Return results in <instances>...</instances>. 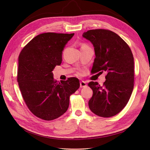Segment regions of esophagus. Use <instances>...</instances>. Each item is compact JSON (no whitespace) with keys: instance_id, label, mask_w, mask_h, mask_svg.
Returning a JSON list of instances; mask_svg holds the SVG:
<instances>
[{"instance_id":"esophagus-1","label":"esophagus","mask_w":150,"mask_h":150,"mask_svg":"<svg viewBox=\"0 0 150 150\" xmlns=\"http://www.w3.org/2000/svg\"><path fill=\"white\" fill-rule=\"evenodd\" d=\"M86 86H87V84L86 83V82H84V81H81L80 82V87L81 88H85V87H86Z\"/></svg>"}]
</instances>
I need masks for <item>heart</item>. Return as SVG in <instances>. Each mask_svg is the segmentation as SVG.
Masks as SVG:
<instances>
[{
    "mask_svg": "<svg viewBox=\"0 0 150 150\" xmlns=\"http://www.w3.org/2000/svg\"><path fill=\"white\" fill-rule=\"evenodd\" d=\"M85 46V44H83V45H82V46ZM78 74H81V72H78Z\"/></svg>",
    "mask_w": 150,
    "mask_h": 150,
    "instance_id": "b5f03b06",
    "label": "heart"
}]
</instances>
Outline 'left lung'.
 Masks as SVG:
<instances>
[{
  "label": "left lung",
  "instance_id": "1",
  "mask_svg": "<svg viewBox=\"0 0 150 150\" xmlns=\"http://www.w3.org/2000/svg\"><path fill=\"white\" fill-rule=\"evenodd\" d=\"M94 47L91 74L106 72L101 86L91 81L93 96L88 102L95 115L104 117L114 116L128 103L134 87V58L127 43L114 32L108 29L88 30L83 35Z\"/></svg>",
  "mask_w": 150,
  "mask_h": 150
}]
</instances>
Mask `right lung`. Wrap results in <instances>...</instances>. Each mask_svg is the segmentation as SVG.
Here are the masks:
<instances>
[{
  "mask_svg": "<svg viewBox=\"0 0 150 150\" xmlns=\"http://www.w3.org/2000/svg\"><path fill=\"white\" fill-rule=\"evenodd\" d=\"M72 34L46 33L32 39L19 56L17 80L22 98L33 115L51 121L67 110L69 97L80 86L76 78L57 82L52 71L62 62V53Z\"/></svg>",
  "mask_w": 150,
  "mask_h": 150,
  "instance_id": "obj_1",
  "label": "right lung"
}]
</instances>
